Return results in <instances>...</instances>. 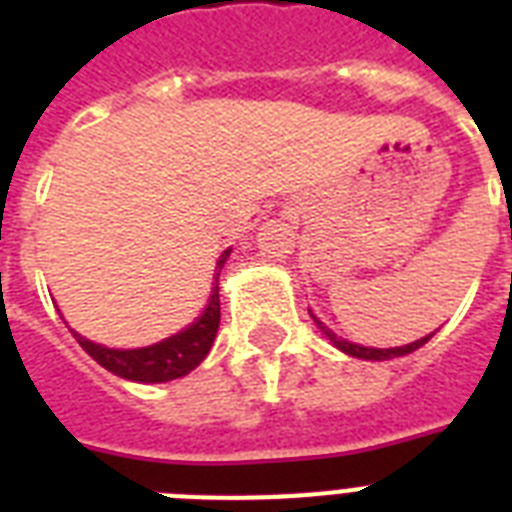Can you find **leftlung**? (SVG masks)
I'll list each match as a JSON object with an SVG mask.
<instances>
[{
  "label": "left lung",
  "mask_w": 512,
  "mask_h": 512,
  "mask_svg": "<svg viewBox=\"0 0 512 512\" xmlns=\"http://www.w3.org/2000/svg\"><path fill=\"white\" fill-rule=\"evenodd\" d=\"M321 327V332L329 337V340L335 342L337 348L342 350V353H348V356H356V358H366V361H388V358H396V356H406V353H412V350H417L420 345H425V342L430 340L433 335L422 337V340H414L409 342V345H401V348H364V345H356V342H348L342 340V337H337L332 329H327L321 321H316Z\"/></svg>",
  "instance_id": "left-lung-1"
}]
</instances>
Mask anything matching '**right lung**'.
Listing matches in <instances>:
<instances>
[{
    "label": "right lung",
    "mask_w": 512,
    "mask_h": 512,
    "mask_svg": "<svg viewBox=\"0 0 512 512\" xmlns=\"http://www.w3.org/2000/svg\"><path fill=\"white\" fill-rule=\"evenodd\" d=\"M228 255H231V249H225L220 260H217L215 287H212L207 308L199 316V321L183 329V332L156 342V345L135 350L103 348L98 342H90L87 337L76 335V332L74 337L100 366H106L108 372L119 374L124 380L170 382L177 380V377H185V374L204 361V356L212 348V342H215L217 327H220V287H217V279H220V271H223L225 257Z\"/></svg>",
    "instance_id": "1"
}]
</instances>
